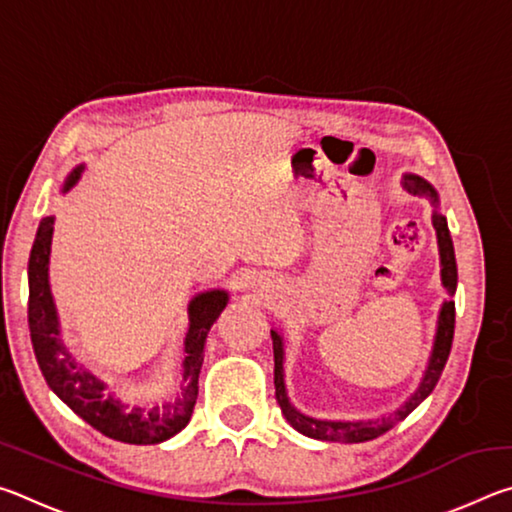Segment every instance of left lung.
<instances>
[{
    "mask_svg": "<svg viewBox=\"0 0 512 512\" xmlns=\"http://www.w3.org/2000/svg\"><path fill=\"white\" fill-rule=\"evenodd\" d=\"M404 187L413 194L427 196L433 203H438L436 192L433 187L422 180L420 176H404ZM433 228L438 232V246H440V264H443V284L449 293L456 291V282H458V271H456V255H454V244H452V235H449L447 228V219L443 214H433ZM454 323H456V305L454 300H447L443 305V311H440L438 318V334H436V345H433V354L429 361V368L424 372V379L415 395H411V400L404 406H400L393 415L381 420H368V422H327V420H314L309 415L298 413L287 400V391H284V370H282V336L273 332L271 329V339H273V357H275V400L280 404L282 415L287 418L293 429L305 433L309 438L316 440H329V443H363V440H372L381 436V433L388 431L393 424L402 422L406 415H409L415 406H418L424 397H427L433 388H436L440 375H443V368L449 357V350H452V341H454Z\"/></svg>",
    "mask_w": 512,
    "mask_h": 512,
    "instance_id": "8db88e82",
    "label": "left lung"
}]
</instances>
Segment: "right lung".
Masks as SVG:
<instances>
[{
  "label": "right lung",
  "mask_w": 512,
  "mask_h": 512,
  "mask_svg": "<svg viewBox=\"0 0 512 512\" xmlns=\"http://www.w3.org/2000/svg\"><path fill=\"white\" fill-rule=\"evenodd\" d=\"M81 169L69 173L65 189L72 187L81 176ZM51 232H54V216H45L38 225V235L33 241L29 255V329L31 343L36 352L38 366L45 375L47 384L69 409L79 413L81 418L101 431L103 436L119 443L131 445H155L162 443L178 431L187 427L192 418L196 397H198V375H201L205 339L210 327L221 316L223 307L228 305L225 291H207L196 296L189 305V332L185 339V372H183V395L176 402L162 404L160 409L153 406L151 411L131 409L126 411L112 397L103 395V384L94 379L90 372L76 368L72 357L65 352L58 339V318L54 300L49 293L47 266Z\"/></svg>",
  "instance_id": "add662e5"
}]
</instances>
